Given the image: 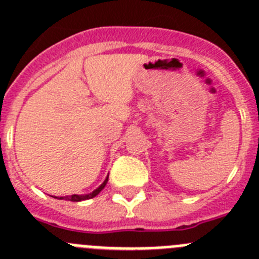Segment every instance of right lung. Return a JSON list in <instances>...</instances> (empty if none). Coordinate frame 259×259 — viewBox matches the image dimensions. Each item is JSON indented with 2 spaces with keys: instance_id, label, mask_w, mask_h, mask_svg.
Returning a JSON list of instances; mask_svg holds the SVG:
<instances>
[{
  "instance_id": "add662e5",
  "label": "right lung",
  "mask_w": 259,
  "mask_h": 259,
  "mask_svg": "<svg viewBox=\"0 0 259 259\" xmlns=\"http://www.w3.org/2000/svg\"><path fill=\"white\" fill-rule=\"evenodd\" d=\"M108 179H109V176L106 177V179L104 180L103 184H101L100 186L97 187L96 190H94L92 193L83 194V195H78V194H74V195H69V196H60V198H58V199H60V200H61V199H65V200H70V201H82V200H87V199L95 198V196H96L97 194L100 193L101 190H103L104 187H105L106 182H108ZM55 198H56V196H55Z\"/></svg>"
}]
</instances>
